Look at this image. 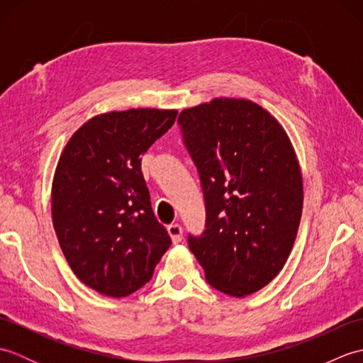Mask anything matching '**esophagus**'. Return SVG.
I'll return each instance as SVG.
<instances>
[{
  "mask_svg": "<svg viewBox=\"0 0 363 363\" xmlns=\"http://www.w3.org/2000/svg\"><path fill=\"white\" fill-rule=\"evenodd\" d=\"M168 234L172 237L173 243H179L182 240V226L179 223H172V225L168 226Z\"/></svg>",
  "mask_w": 363,
  "mask_h": 363,
  "instance_id": "34e87169",
  "label": "esophagus"
}]
</instances>
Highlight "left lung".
Returning a JSON list of instances; mask_svg holds the SVG:
<instances>
[{
  "instance_id": "1",
  "label": "left lung",
  "mask_w": 363,
  "mask_h": 363,
  "mask_svg": "<svg viewBox=\"0 0 363 363\" xmlns=\"http://www.w3.org/2000/svg\"><path fill=\"white\" fill-rule=\"evenodd\" d=\"M201 182L206 226L189 248L206 281L230 296L272 282L303 213V176L279 123L248 99L215 98L177 118Z\"/></svg>"
}]
</instances>
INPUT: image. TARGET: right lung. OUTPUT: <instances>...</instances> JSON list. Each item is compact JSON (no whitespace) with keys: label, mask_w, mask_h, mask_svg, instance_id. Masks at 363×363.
I'll return each instance as SVG.
<instances>
[{"label":"right lung","mask_w":363,"mask_h":363,"mask_svg":"<svg viewBox=\"0 0 363 363\" xmlns=\"http://www.w3.org/2000/svg\"><path fill=\"white\" fill-rule=\"evenodd\" d=\"M177 111L96 115L67 143L52 181V225L79 279L128 296L148 282L172 245L152 212L142 154L173 126Z\"/></svg>","instance_id":"1"}]
</instances>
